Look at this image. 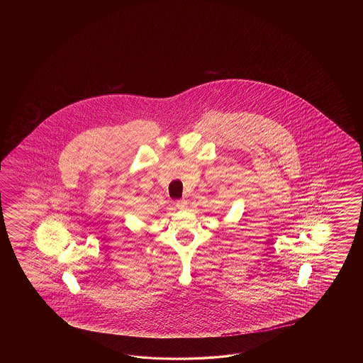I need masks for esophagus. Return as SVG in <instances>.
Here are the masks:
<instances>
[{
  "mask_svg": "<svg viewBox=\"0 0 363 363\" xmlns=\"http://www.w3.org/2000/svg\"><path fill=\"white\" fill-rule=\"evenodd\" d=\"M177 208H180V210H185L188 208V202H186V200H178L177 201Z\"/></svg>",
  "mask_w": 363,
  "mask_h": 363,
  "instance_id": "obj_1",
  "label": "esophagus"
}]
</instances>
